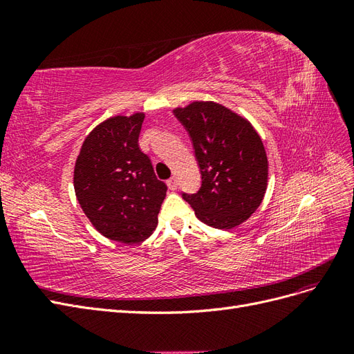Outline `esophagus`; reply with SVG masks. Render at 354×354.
I'll use <instances>...</instances> for the list:
<instances>
[{
  "instance_id": "1",
  "label": "esophagus",
  "mask_w": 354,
  "mask_h": 354,
  "mask_svg": "<svg viewBox=\"0 0 354 354\" xmlns=\"http://www.w3.org/2000/svg\"><path fill=\"white\" fill-rule=\"evenodd\" d=\"M167 185H168L169 190H176V189H177V178H176V177H171V178L167 181Z\"/></svg>"
}]
</instances>
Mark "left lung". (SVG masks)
<instances>
[{
    "mask_svg": "<svg viewBox=\"0 0 354 354\" xmlns=\"http://www.w3.org/2000/svg\"><path fill=\"white\" fill-rule=\"evenodd\" d=\"M174 115L190 137L202 180L196 194L181 196L208 226H239L266 194L267 156L260 136L218 103L194 102Z\"/></svg>",
    "mask_w": 354,
    "mask_h": 354,
    "instance_id": "1",
    "label": "left lung"
}]
</instances>
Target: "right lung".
I'll list each match as a JSON object with an SVG mask.
<instances>
[{
	"mask_svg": "<svg viewBox=\"0 0 354 354\" xmlns=\"http://www.w3.org/2000/svg\"><path fill=\"white\" fill-rule=\"evenodd\" d=\"M143 113L113 116L85 138L73 186L85 216L103 236L122 243L146 239L158 224L167 185L138 147Z\"/></svg>",
	"mask_w": 354,
	"mask_h": 354,
	"instance_id": "obj_1",
	"label": "right lung"
}]
</instances>
